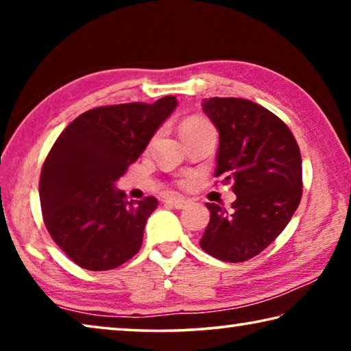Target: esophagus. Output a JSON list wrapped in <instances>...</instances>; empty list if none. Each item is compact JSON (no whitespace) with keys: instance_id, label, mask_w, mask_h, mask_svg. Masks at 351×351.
Here are the masks:
<instances>
[{"instance_id":"esophagus-1","label":"esophagus","mask_w":351,"mask_h":351,"mask_svg":"<svg viewBox=\"0 0 351 351\" xmlns=\"http://www.w3.org/2000/svg\"><path fill=\"white\" fill-rule=\"evenodd\" d=\"M165 204H167V206H171V207H175V209H184V207L187 206V201L170 198V199H165Z\"/></svg>"}]
</instances>
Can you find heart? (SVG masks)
<instances>
[{
    "instance_id": "obj_1",
    "label": "heart",
    "mask_w": 351,
    "mask_h": 351,
    "mask_svg": "<svg viewBox=\"0 0 351 351\" xmlns=\"http://www.w3.org/2000/svg\"><path fill=\"white\" fill-rule=\"evenodd\" d=\"M206 128H210V125H209V122L204 121V119L189 117L181 123L180 132H181V136H186L189 133H195V132H199V130H206ZM180 186H182V187L187 186V182L184 181V182L180 184Z\"/></svg>"
}]
</instances>
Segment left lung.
I'll return each mask as SVG.
<instances>
[{
	"label": "left lung",
	"mask_w": 351,
	"mask_h": 351,
	"mask_svg": "<svg viewBox=\"0 0 351 351\" xmlns=\"http://www.w3.org/2000/svg\"><path fill=\"white\" fill-rule=\"evenodd\" d=\"M203 110L219 133L215 178L232 182V212L207 203L210 221L199 241L218 260L258 255L287 228L302 198V158L291 130L251 100L210 97Z\"/></svg>",
	"instance_id": "left-lung-1"
}]
</instances>
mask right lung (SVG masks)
Instances as JSON below:
<instances>
[{"instance_id": "add662e5", "label": "right lung", "mask_w": 351, "mask_h": 351, "mask_svg": "<svg viewBox=\"0 0 351 351\" xmlns=\"http://www.w3.org/2000/svg\"><path fill=\"white\" fill-rule=\"evenodd\" d=\"M176 97L88 110L58 136L40 175L47 232L83 269H114L138 254L158 199L128 201L114 182L176 108Z\"/></svg>"}]
</instances>
